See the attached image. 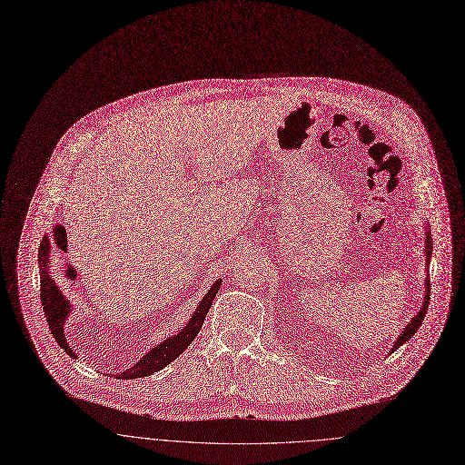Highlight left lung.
Here are the masks:
<instances>
[{"label": "left lung", "instance_id": "8db88e82", "mask_svg": "<svg viewBox=\"0 0 465 465\" xmlns=\"http://www.w3.org/2000/svg\"><path fill=\"white\" fill-rule=\"evenodd\" d=\"M425 244H427V250H425V253H427V259H430V250H432V241H430V233H427V241H425ZM427 282V293H425V299H423V306H421V311L412 318V322L405 327V331L400 334V338L396 340V343L392 345V351H396V349H400L405 341H409L411 338H412V334L420 329V325H421V322H423V316H425V312H427V308H429V295H430V290H429V286H430V282H429V279L425 281Z\"/></svg>", "mask_w": 465, "mask_h": 465}]
</instances>
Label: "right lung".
I'll return each instance as SVG.
<instances>
[{
    "mask_svg": "<svg viewBox=\"0 0 465 465\" xmlns=\"http://www.w3.org/2000/svg\"><path fill=\"white\" fill-rule=\"evenodd\" d=\"M49 239L44 237L42 244H40V264H42V277H40V297H42V306H44V312H45V318H47V323H49V329L54 336V340L58 341V345L62 349H65L69 352V356L76 358V354L69 349L67 341H65V334H64V323H65V318L71 311V304L69 301H65V297L62 295V292L58 290V286L54 284V281L49 277L47 273V255H49ZM221 286V281H217L210 292L204 295L203 302L197 306L195 314L192 316L190 323L179 332L175 334L173 338L166 340L164 343L154 347L151 352H147L136 365H133L131 369H127L125 372H120L118 378L122 380H133V378H142V376H149L153 372L161 371L163 367L170 365L175 358H179L186 349L188 345L197 338L199 331L203 329V323H204V318L210 311V306L213 302V297L217 293Z\"/></svg>",
    "mask_w": 465,
    "mask_h": 465,
    "instance_id": "right-lung-1",
    "label": "right lung"
}]
</instances>
